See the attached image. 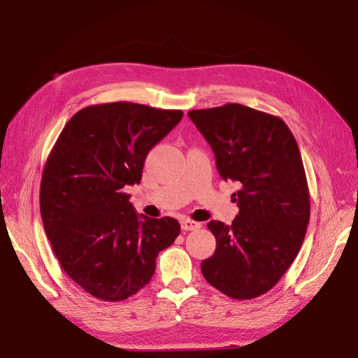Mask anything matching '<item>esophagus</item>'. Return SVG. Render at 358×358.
I'll list each match as a JSON object with an SVG mask.
<instances>
[{"mask_svg": "<svg viewBox=\"0 0 358 358\" xmlns=\"http://www.w3.org/2000/svg\"><path fill=\"white\" fill-rule=\"evenodd\" d=\"M180 225H182V230H185V231H191V230H199V229H201V224H200V222H197V221H192V220H189V218L182 220Z\"/></svg>", "mask_w": 358, "mask_h": 358, "instance_id": "obj_1", "label": "esophagus"}]
</instances>
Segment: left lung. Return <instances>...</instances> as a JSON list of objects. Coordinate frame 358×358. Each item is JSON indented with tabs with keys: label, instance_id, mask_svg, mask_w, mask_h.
<instances>
[{
	"label": "left lung",
	"instance_id": "left-lung-1",
	"mask_svg": "<svg viewBox=\"0 0 358 358\" xmlns=\"http://www.w3.org/2000/svg\"><path fill=\"white\" fill-rule=\"evenodd\" d=\"M188 116L209 142L221 178L241 187L233 194L239 215L231 225L208 224L216 249L201 273L225 296L255 299L285 275L306 234L310 201L297 142L279 116L243 104Z\"/></svg>",
	"mask_w": 358,
	"mask_h": 358
}]
</instances>
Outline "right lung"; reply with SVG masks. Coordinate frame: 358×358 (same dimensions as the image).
<instances>
[{"mask_svg":"<svg viewBox=\"0 0 358 358\" xmlns=\"http://www.w3.org/2000/svg\"><path fill=\"white\" fill-rule=\"evenodd\" d=\"M182 116L127 101L88 106L50 150L40 185L43 225L64 272L95 299L136 294L180 233L170 216H138L124 188L140 183L148 152Z\"/></svg>","mask_w":358,"mask_h":358,"instance_id":"add662e5","label":"right lung"}]
</instances>
